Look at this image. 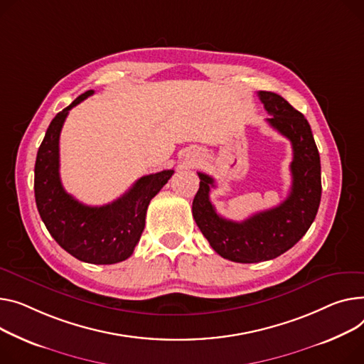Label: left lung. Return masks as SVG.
<instances>
[{"label":"left lung","instance_id":"left-lung-1","mask_svg":"<svg viewBox=\"0 0 364 364\" xmlns=\"http://www.w3.org/2000/svg\"><path fill=\"white\" fill-rule=\"evenodd\" d=\"M257 95L271 115L266 118L269 126L291 141L293 184L289 195L278 206L235 223L216 213L209 199L215 180L198 173L200 186L191 208L210 247L224 259L238 263L271 260L291 249L316 218L322 195L321 158L307 119L282 96L266 90Z\"/></svg>","mask_w":364,"mask_h":364}]
</instances>
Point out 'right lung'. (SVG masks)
Instances as JSON below:
<instances>
[{
    "instance_id": "right-lung-1",
    "label": "right lung",
    "mask_w": 364,
    "mask_h": 364,
    "mask_svg": "<svg viewBox=\"0 0 364 364\" xmlns=\"http://www.w3.org/2000/svg\"><path fill=\"white\" fill-rule=\"evenodd\" d=\"M92 93H82L48 127L35 162V199L46 230L65 252L86 263L112 264L133 255L149 202L174 169L140 177L123 196L104 206H87L68 195L60 180V133L68 111Z\"/></svg>"
}]
</instances>
